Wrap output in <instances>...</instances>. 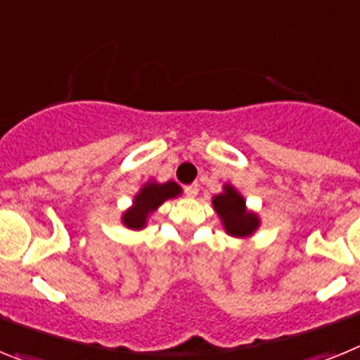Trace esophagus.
<instances>
[{"mask_svg":"<svg viewBox=\"0 0 360 360\" xmlns=\"http://www.w3.org/2000/svg\"><path fill=\"white\" fill-rule=\"evenodd\" d=\"M184 191H186V195H187V196H191V198H193V196L198 195L200 186H198V184H189V186L184 187Z\"/></svg>","mask_w":360,"mask_h":360,"instance_id":"esophagus-1","label":"esophagus"}]
</instances>
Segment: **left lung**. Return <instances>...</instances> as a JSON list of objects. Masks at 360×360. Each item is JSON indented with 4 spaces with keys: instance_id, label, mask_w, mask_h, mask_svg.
Returning a JSON list of instances; mask_svg holds the SVG:
<instances>
[{
    "instance_id": "left-lung-1",
    "label": "left lung",
    "mask_w": 360,
    "mask_h": 360,
    "mask_svg": "<svg viewBox=\"0 0 360 360\" xmlns=\"http://www.w3.org/2000/svg\"><path fill=\"white\" fill-rule=\"evenodd\" d=\"M212 203L219 218L224 219L225 229L232 236H249L259 225L256 214L247 212L243 198L231 186L225 187L224 195L214 196Z\"/></svg>"
}]
</instances>
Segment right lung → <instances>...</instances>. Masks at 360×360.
Listing matches in <instances>:
<instances>
[{
	"mask_svg": "<svg viewBox=\"0 0 360 360\" xmlns=\"http://www.w3.org/2000/svg\"><path fill=\"white\" fill-rule=\"evenodd\" d=\"M180 193V187L174 182L165 184H148L144 189L135 196V205L124 214V224L129 229H142L146 225V218L165 200L173 198Z\"/></svg>",
	"mask_w": 360,
	"mask_h": 360,
	"instance_id": "add662e5",
	"label": "right lung"
}]
</instances>
